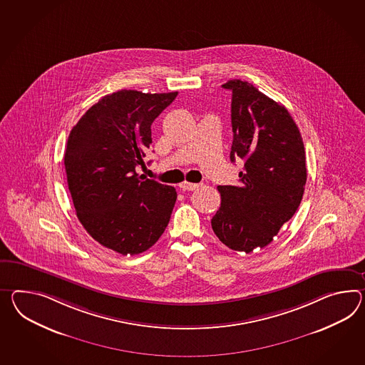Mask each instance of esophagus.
<instances>
[{
  "label": "esophagus",
  "mask_w": 365,
  "mask_h": 365,
  "mask_svg": "<svg viewBox=\"0 0 365 365\" xmlns=\"http://www.w3.org/2000/svg\"><path fill=\"white\" fill-rule=\"evenodd\" d=\"M200 186L199 183H188V182H183L180 183L179 187L183 190V191H194L197 187Z\"/></svg>",
  "instance_id": "obj_1"
}]
</instances>
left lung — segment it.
I'll return each mask as SVG.
<instances>
[{
	"instance_id": "obj_1",
	"label": "left lung",
	"mask_w": 365,
	"mask_h": 365,
	"mask_svg": "<svg viewBox=\"0 0 365 365\" xmlns=\"http://www.w3.org/2000/svg\"><path fill=\"white\" fill-rule=\"evenodd\" d=\"M232 91L231 160H244L239 186H219L211 224L228 248L250 253L273 241L301 205L307 179L302 135L287 109L248 81Z\"/></svg>"
}]
</instances>
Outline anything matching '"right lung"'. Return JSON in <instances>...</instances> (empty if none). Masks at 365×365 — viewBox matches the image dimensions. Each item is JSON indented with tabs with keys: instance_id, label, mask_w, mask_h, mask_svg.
Segmentation results:
<instances>
[{
	"instance_id": "right-lung-1",
	"label": "right lung",
	"mask_w": 365,
	"mask_h": 365,
	"mask_svg": "<svg viewBox=\"0 0 365 365\" xmlns=\"http://www.w3.org/2000/svg\"><path fill=\"white\" fill-rule=\"evenodd\" d=\"M177 95L117 91L89 108L68 135L64 166L76 216L95 240L124 256L158 241L177 200L174 187L137 174L153 121Z\"/></svg>"
}]
</instances>
